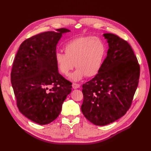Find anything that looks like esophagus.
Wrapping results in <instances>:
<instances>
[{
  "mask_svg": "<svg viewBox=\"0 0 151 151\" xmlns=\"http://www.w3.org/2000/svg\"><path fill=\"white\" fill-rule=\"evenodd\" d=\"M81 85L79 84H77V83H73L72 84V88L74 89H77L80 88Z\"/></svg>",
  "mask_w": 151,
  "mask_h": 151,
  "instance_id": "esophagus-1",
  "label": "esophagus"
}]
</instances>
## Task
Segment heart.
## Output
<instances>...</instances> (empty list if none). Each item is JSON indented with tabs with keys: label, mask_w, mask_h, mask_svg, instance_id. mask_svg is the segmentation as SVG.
Wrapping results in <instances>:
<instances>
[{
	"label": "heart",
	"mask_w": 151,
	"mask_h": 151,
	"mask_svg": "<svg viewBox=\"0 0 151 151\" xmlns=\"http://www.w3.org/2000/svg\"><path fill=\"white\" fill-rule=\"evenodd\" d=\"M65 53L57 52L55 60L61 74L68 76L75 67L76 70L70 79L77 81L84 76H96L103 66L106 55V47L101 39L83 36L68 40L64 46Z\"/></svg>",
	"instance_id": "obj_1"
}]
</instances>
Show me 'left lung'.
<instances>
[{"label": "left lung", "instance_id": "left-lung-1", "mask_svg": "<svg viewBox=\"0 0 151 151\" xmlns=\"http://www.w3.org/2000/svg\"><path fill=\"white\" fill-rule=\"evenodd\" d=\"M103 36L109 46L107 56L99 72L82 90V112L99 126L116 121L129 110L140 76V65L129 43L112 33Z\"/></svg>", "mask_w": 151, "mask_h": 151}]
</instances>
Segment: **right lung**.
Returning a JSON list of instances; mask_svg holds the SVG:
<instances>
[{"mask_svg": "<svg viewBox=\"0 0 151 151\" xmlns=\"http://www.w3.org/2000/svg\"><path fill=\"white\" fill-rule=\"evenodd\" d=\"M56 30L57 33L46 31L24 40L16 53L11 73L19 111L40 125L56 119L72 89L70 82L59 74L55 60L58 40L62 33L70 31Z\"/></svg>", "mask_w": 151, "mask_h": 151, "instance_id": "obj_1", "label": "right lung"}]
</instances>
